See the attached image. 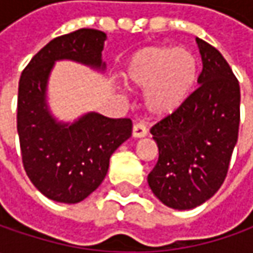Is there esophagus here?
<instances>
[{
  "mask_svg": "<svg viewBox=\"0 0 253 253\" xmlns=\"http://www.w3.org/2000/svg\"><path fill=\"white\" fill-rule=\"evenodd\" d=\"M146 133H148V129L143 124H135L133 125V128H132L133 138H143V136H146Z\"/></svg>",
  "mask_w": 253,
  "mask_h": 253,
  "instance_id": "1",
  "label": "esophagus"
}]
</instances>
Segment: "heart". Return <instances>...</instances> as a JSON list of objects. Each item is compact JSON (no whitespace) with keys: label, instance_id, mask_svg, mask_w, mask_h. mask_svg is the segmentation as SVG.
<instances>
[{"label":"heart","instance_id":"obj_1","mask_svg":"<svg viewBox=\"0 0 253 253\" xmlns=\"http://www.w3.org/2000/svg\"><path fill=\"white\" fill-rule=\"evenodd\" d=\"M199 76V60L184 46L158 44L138 50L124 72L128 84L148 88L146 107L153 115L177 111L193 90Z\"/></svg>","mask_w":253,"mask_h":253}]
</instances>
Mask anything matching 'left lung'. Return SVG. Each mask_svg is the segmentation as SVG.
I'll use <instances>...</instances> for the list:
<instances>
[{
	"label": "left lung",
	"mask_w": 253,
	"mask_h": 253,
	"mask_svg": "<svg viewBox=\"0 0 253 253\" xmlns=\"http://www.w3.org/2000/svg\"><path fill=\"white\" fill-rule=\"evenodd\" d=\"M196 41L203 60L199 88L151 128L159 159L148 183L174 210L194 209L218 191L238 141V80L214 46Z\"/></svg>",
	"instance_id": "8db88e82"
}]
</instances>
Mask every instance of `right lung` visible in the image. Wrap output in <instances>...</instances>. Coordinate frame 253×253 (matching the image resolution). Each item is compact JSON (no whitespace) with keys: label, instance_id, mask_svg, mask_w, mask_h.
I'll return each mask as SVG.
<instances>
[{"label":"right lung","instance_id":"1","mask_svg":"<svg viewBox=\"0 0 253 253\" xmlns=\"http://www.w3.org/2000/svg\"><path fill=\"white\" fill-rule=\"evenodd\" d=\"M105 38L87 28L57 36L35 54L19 79L16 128L24 169L35 187L57 203L88 197L105 177L112 153L132 133L129 118L88 112L64 124L47 108L46 87L54 62L67 59L104 70Z\"/></svg>","mask_w":253,"mask_h":253}]
</instances>
